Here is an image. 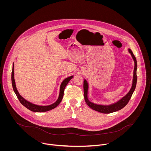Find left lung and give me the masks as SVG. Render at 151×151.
Listing matches in <instances>:
<instances>
[{"mask_svg":"<svg viewBox=\"0 0 151 151\" xmlns=\"http://www.w3.org/2000/svg\"><path fill=\"white\" fill-rule=\"evenodd\" d=\"M128 51L131 54L132 58L134 62V68L133 71V78H132V86L129 91V92L122 98L117 101L115 103L110 105H99L93 103L89 101L88 98V83L86 79L84 80V99L86 104L89 107L92 109L93 110L99 111L102 113H110L113 112H115L122 109L124 108L127 105L128 102H129V99L135 89L136 84H137V63L135 57L134 56L132 52L130 49H128Z\"/></svg>","mask_w":151,"mask_h":151,"instance_id":"1","label":"left lung"}]
</instances>
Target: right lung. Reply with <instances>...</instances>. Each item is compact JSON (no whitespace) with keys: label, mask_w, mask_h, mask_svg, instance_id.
<instances>
[{"label":"right lung","mask_w":151,"mask_h":151,"mask_svg":"<svg viewBox=\"0 0 151 151\" xmlns=\"http://www.w3.org/2000/svg\"><path fill=\"white\" fill-rule=\"evenodd\" d=\"M73 77V76H71L70 77H68L62 81L61 83V85L60 86V92H59V95L58 97V99L57 101L49 105H46V106H42V105H38L34 104L26 99H25L22 95L19 93L17 88L16 86V83H15V80H14V63L13 64V69H12V86L14 90V92H15L16 96H17L19 101L22 104L23 106H24L25 108H27L28 109L30 110L31 111H34V112H44V111H47L49 110H50L54 108H56L62 101L63 95H64V91L65 86L67 85L68 82L70 81V80Z\"/></svg>","instance_id":"right-lung-1"}]
</instances>
